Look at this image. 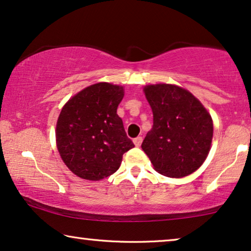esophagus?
I'll use <instances>...</instances> for the list:
<instances>
[{
  "mask_svg": "<svg viewBox=\"0 0 251 251\" xmlns=\"http://www.w3.org/2000/svg\"><path fill=\"white\" fill-rule=\"evenodd\" d=\"M133 142H134V144H135L136 147H140L141 143H142V136H137V137H135V139L133 140Z\"/></svg>",
  "mask_w": 251,
  "mask_h": 251,
  "instance_id": "34e87169",
  "label": "esophagus"
}]
</instances>
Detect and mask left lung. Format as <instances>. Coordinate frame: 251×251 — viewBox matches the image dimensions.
Returning <instances> with one entry per match:
<instances>
[{
    "mask_svg": "<svg viewBox=\"0 0 251 251\" xmlns=\"http://www.w3.org/2000/svg\"><path fill=\"white\" fill-rule=\"evenodd\" d=\"M153 114V125L142 149L154 169L168 177H184L196 172L209 153L213 121L198 99L172 84L144 86Z\"/></svg>",
    "mask_w": 251,
    "mask_h": 251,
    "instance_id": "8db88e82",
    "label": "left lung"
}]
</instances>
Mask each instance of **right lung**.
<instances>
[{"label":"right lung","mask_w":251,"mask_h":251,"mask_svg":"<svg viewBox=\"0 0 251 251\" xmlns=\"http://www.w3.org/2000/svg\"><path fill=\"white\" fill-rule=\"evenodd\" d=\"M123 98V86L97 83L74 95L61 109L56 147L67 167L78 177H108L119 168L123 154L134 147L117 115Z\"/></svg>","instance_id":"1"}]
</instances>
